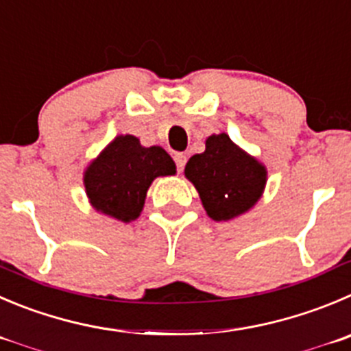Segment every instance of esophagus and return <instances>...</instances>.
Instances as JSON below:
<instances>
[{
    "instance_id": "esophagus-1",
    "label": "esophagus",
    "mask_w": 351,
    "mask_h": 351,
    "mask_svg": "<svg viewBox=\"0 0 351 351\" xmlns=\"http://www.w3.org/2000/svg\"><path fill=\"white\" fill-rule=\"evenodd\" d=\"M173 160H176V165H178V172H182V169H184L186 165V155H182V153H176L173 155Z\"/></svg>"
}]
</instances>
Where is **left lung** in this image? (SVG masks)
Segmentation results:
<instances>
[{
	"label": "left lung",
	"mask_w": 351,
	"mask_h": 351,
	"mask_svg": "<svg viewBox=\"0 0 351 351\" xmlns=\"http://www.w3.org/2000/svg\"><path fill=\"white\" fill-rule=\"evenodd\" d=\"M210 219L226 222L255 206L265 189L267 169L231 141L212 134L205 152L193 155L184 169Z\"/></svg>",
	"instance_id": "8db88e82"
}]
</instances>
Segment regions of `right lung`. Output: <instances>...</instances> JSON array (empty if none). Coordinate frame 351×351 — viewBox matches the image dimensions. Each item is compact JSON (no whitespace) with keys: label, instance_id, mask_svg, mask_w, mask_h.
Masks as SVG:
<instances>
[{"label":"right lung","instance_id":"add662e5","mask_svg":"<svg viewBox=\"0 0 351 351\" xmlns=\"http://www.w3.org/2000/svg\"><path fill=\"white\" fill-rule=\"evenodd\" d=\"M176 163L160 146H141L136 136H117L84 172L93 208L120 222L136 220L156 178L173 176Z\"/></svg>","mask_w":351,"mask_h":351}]
</instances>
